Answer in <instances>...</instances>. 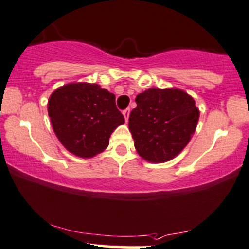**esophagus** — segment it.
I'll return each mask as SVG.
<instances>
[{"mask_svg":"<svg viewBox=\"0 0 249 249\" xmlns=\"http://www.w3.org/2000/svg\"><path fill=\"white\" fill-rule=\"evenodd\" d=\"M123 115H124V118H125V121L127 122V119H128V117H130V109H125L124 111H123Z\"/></svg>","mask_w":249,"mask_h":249,"instance_id":"34e87169","label":"esophagus"}]
</instances>
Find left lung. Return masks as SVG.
Here are the masks:
<instances>
[{
  "mask_svg": "<svg viewBox=\"0 0 249 249\" xmlns=\"http://www.w3.org/2000/svg\"><path fill=\"white\" fill-rule=\"evenodd\" d=\"M136 102L128 128L138 153L149 162L175 158L196 130L199 111L194 98L179 89L149 88Z\"/></svg>",
  "mask_w": 249,
  "mask_h": 249,
  "instance_id": "obj_1",
  "label": "left lung"
}]
</instances>
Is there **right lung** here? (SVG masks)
Wrapping results in <instances>:
<instances>
[{
  "instance_id": "obj_1",
  "label": "right lung",
  "mask_w": 249,
  "mask_h": 249,
  "mask_svg": "<svg viewBox=\"0 0 249 249\" xmlns=\"http://www.w3.org/2000/svg\"><path fill=\"white\" fill-rule=\"evenodd\" d=\"M53 130L71 153L91 158L109 145V138L125 122L112 92L90 83H70L49 100Z\"/></svg>"
}]
</instances>
